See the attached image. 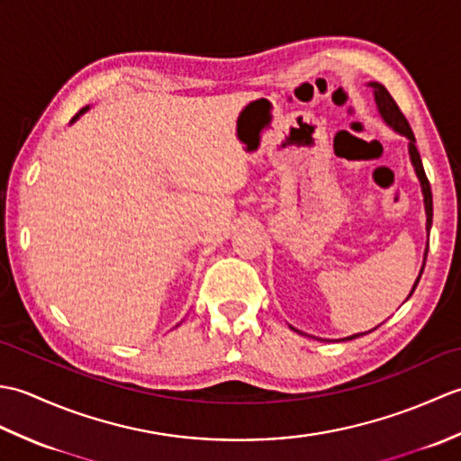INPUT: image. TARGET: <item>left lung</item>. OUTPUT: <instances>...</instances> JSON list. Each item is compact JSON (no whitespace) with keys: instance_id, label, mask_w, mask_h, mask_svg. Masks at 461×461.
<instances>
[{"instance_id":"left-lung-1","label":"left lung","mask_w":461,"mask_h":461,"mask_svg":"<svg viewBox=\"0 0 461 461\" xmlns=\"http://www.w3.org/2000/svg\"><path fill=\"white\" fill-rule=\"evenodd\" d=\"M368 86H372V91H375V101H376V106H378V113H380L382 119H384V122L390 126V129H394L398 134H402V136H406V139H408L410 160H412V166H414L416 176H418V180H420V185H422V194H424L426 231H429V230H432V213H434V210H432V190H429V182H428V178H426L422 160H420V152H418V149H416L414 132H412V129H410V124H408V121H406V116L402 114V111L398 109L396 101H394L393 96H390V93L386 91V86L380 85V83H368ZM426 256H428V249H426ZM422 271H424V266H422V269H420V276H418V279H416V283H414L412 291H410L408 299L412 297V293H414V289H416V285H418V281H420V277H422ZM375 329H376V327H375ZM375 329H372V330H375ZM293 330H297V329H293ZM297 332H299V330H297ZM368 332H370V330H368ZM362 335H366V332H357V335L347 337V339H340V340L357 339V337H362Z\"/></svg>"}]
</instances>
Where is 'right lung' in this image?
Returning a JSON list of instances; mask_svg holds the SVG:
<instances>
[{"label": "right lung", "mask_w": 461, "mask_h": 461, "mask_svg": "<svg viewBox=\"0 0 461 461\" xmlns=\"http://www.w3.org/2000/svg\"><path fill=\"white\" fill-rule=\"evenodd\" d=\"M86 111H89V106H85V109H81V111H79V113H77V114H75V116H73V121H71V122H75V121H77V119H79V116H81V114H83V113H86Z\"/></svg>", "instance_id": "1"}]
</instances>
